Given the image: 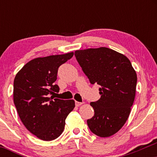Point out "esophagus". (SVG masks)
Segmentation results:
<instances>
[{"label":"esophagus","instance_id":"1","mask_svg":"<svg viewBox=\"0 0 157 157\" xmlns=\"http://www.w3.org/2000/svg\"><path fill=\"white\" fill-rule=\"evenodd\" d=\"M82 104V103L81 102H78V101H75V105H76V106H81V105Z\"/></svg>","mask_w":157,"mask_h":157}]
</instances>
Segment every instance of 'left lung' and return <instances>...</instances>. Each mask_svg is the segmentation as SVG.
I'll list each match as a JSON object with an SVG mask.
<instances>
[{
    "label": "left lung",
    "mask_w": 157,
    "mask_h": 157,
    "mask_svg": "<svg viewBox=\"0 0 157 157\" xmlns=\"http://www.w3.org/2000/svg\"><path fill=\"white\" fill-rule=\"evenodd\" d=\"M75 56L90 83L100 86L101 98L90 104L94 115L87 120L89 128L100 137L112 136L130 114L136 94V71L127 57L105 47L76 51Z\"/></svg>",
    "instance_id": "obj_1"
}]
</instances>
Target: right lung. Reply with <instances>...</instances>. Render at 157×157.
I'll list each match as a JSON object with an SVG mask.
<instances>
[{
  "instance_id": "1",
  "label": "right lung",
  "mask_w": 157,
  "mask_h": 157,
  "mask_svg": "<svg viewBox=\"0 0 157 157\" xmlns=\"http://www.w3.org/2000/svg\"><path fill=\"white\" fill-rule=\"evenodd\" d=\"M74 53L36 58L25 64L15 77L13 101L25 128L38 139L51 141L63 132L65 119L75 107L74 100L53 98L59 66Z\"/></svg>"
}]
</instances>
